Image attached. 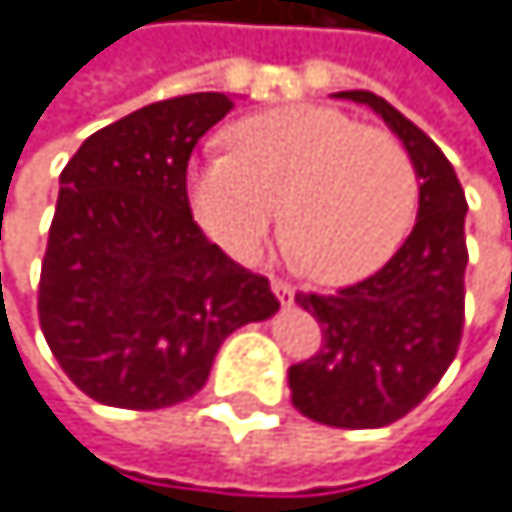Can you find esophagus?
Listing matches in <instances>:
<instances>
[{
	"mask_svg": "<svg viewBox=\"0 0 512 512\" xmlns=\"http://www.w3.org/2000/svg\"><path fill=\"white\" fill-rule=\"evenodd\" d=\"M270 290H274V296L280 302H293V296H296L293 283H286V280H270Z\"/></svg>",
	"mask_w": 512,
	"mask_h": 512,
	"instance_id": "1",
	"label": "esophagus"
}]
</instances>
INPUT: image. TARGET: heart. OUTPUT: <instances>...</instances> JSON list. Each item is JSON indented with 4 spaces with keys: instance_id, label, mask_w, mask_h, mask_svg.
I'll use <instances>...</instances> for the list:
<instances>
[{
    "instance_id": "heart-1",
    "label": "heart",
    "mask_w": 512,
    "mask_h": 512,
    "mask_svg": "<svg viewBox=\"0 0 512 512\" xmlns=\"http://www.w3.org/2000/svg\"><path fill=\"white\" fill-rule=\"evenodd\" d=\"M232 155L187 171V203L216 245L258 261L280 232L315 280L369 277L398 251L417 216L420 184L405 143L334 107L293 104L229 133Z\"/></svg>"
}]
</instances>
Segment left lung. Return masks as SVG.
Returning a JSON list of instances; mask_svg holds the SVG:
<instances>
[{
	"instance_id": "1",
	"label": "left lung",
	"mask_w": 512,
	"mask_h": 512,
	"mask_svg": "<svg viewBox=\"0 0 512 512\" xmlns=\"http://www.w3.org/2000/svg\"><path fill=\"white\" fill-rule=\"evenodd\" d=\"M369 104L411 152L420 206L411 235L376 274L334 293H296L315 315L321 347L290 366L293 405L328 427L395 424L430 395L456 360L465 325V191L433 139L373 92Z\"/></svg>"
}]
</instances>
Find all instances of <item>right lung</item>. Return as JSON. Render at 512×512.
I'll list each match as a JSON object with an SVG mask.
<instances>
[{"instance_id": "1", "label": "right lung", "mask_w": 512, "mask_h": 512, "mask_svg": "<svg viewBox=\"0 0 512 512\" xmlns=\"http://www.w3.org/2000/svg\"><path fill=\"white\" fill-rule=\"evenodd\" d=\"M232 107L219 92L146 104L63 168L37 315L63 373L101 405L187 401L235 328L280 309L267 277L213 245L187 203L191 152Z\"/></svg>"}]
</instances>
